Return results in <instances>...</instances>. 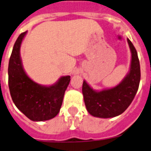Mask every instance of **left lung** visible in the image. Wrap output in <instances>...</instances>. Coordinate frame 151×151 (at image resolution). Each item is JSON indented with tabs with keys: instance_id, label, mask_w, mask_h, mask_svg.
Listing matches in <instances>:
<instances>
[{
	"instance_id": "8db88e82",
	"label": "left lung",
	"mask_w": 151,
	"mask_h": 151,
	"mask_svg": "<svg viewBox=\"0 0 151 151\" xmlns=\"http://www.w3.org/2000/svg\"><path fill=\"white\" fill-rule=\"evenodd\" d=\"M127 42L131 53L130 70L121 83L111 88L97 91L83 81V100L87 111L92 116L111 118L121 114L130 106L137 92L140 81V62L136 49L128 38Z\"/></svg>"
}]
</instances>
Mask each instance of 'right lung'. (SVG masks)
<instances>
[{"mask_svg":"<svg viewBox=\"0 0 151 151\" xmlns=\"http://www.w3.org/2000/svg\"><path fill=\"white\" fill-rule=\"evenodd\" d=\"M27 35L17 39L8 65V85L15 106L33 121H48L56 116L70 81V76H62L50 86L41 85L30 79L25 72L21 58V46Z\"/></svg>","mask_w":151,"mask_h":151,"instance_id":"obj_1","label":"right lung"}]
</instances>
